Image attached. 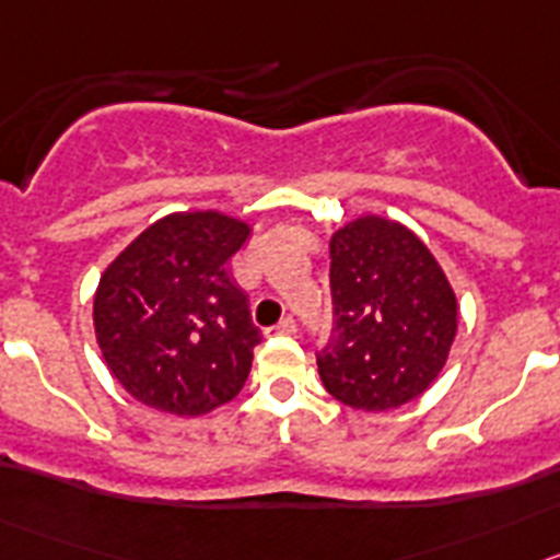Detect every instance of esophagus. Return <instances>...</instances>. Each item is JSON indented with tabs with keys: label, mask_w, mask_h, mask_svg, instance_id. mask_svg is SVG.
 <instances>
[{
	"label": "esophagus",
	"mask_w": 560,
	"mask_h": 560,
	"mask_svg": "<svg viewBox=\"0 0 560 560\" xmlns=\"http://www.w3.org/2000/svg\"><path fill=\"white\" fill-rule=\"evenodd\" d=\"M295 329H299V326H295V320H292V317H281L279 326H276V331H279V335H295Z\"/></svg>",
	"instance_id": "1"
}]
</instances>
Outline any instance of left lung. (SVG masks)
Listing matches in <instances>:
<instances>
[{
	"instance_id": "8db88e82",
	"label": "left lung",
	"mask_w": 560,
	"mask_h": 560,
	"mask_svg": "<svg viewBox=\"0 0 560 560\" xmlns=\"http://www.w3.org/2000/svg\"><path fill=\"white\" fill-rule=\"evenodd\" d=\"M335 329L317 354L326 390L346 407L387 412L418 399L450 360L457 295L405 223L360 214L331 234Z\"/></svg>"
}]
</instances>
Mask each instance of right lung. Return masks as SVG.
<instances>
[{
    "label": "right lung",
    "instance_id": "right-lung-1",
    "mask_svg": "<svg viewBox=\"0 0 560 560\" xmlns=\"http://www.w3.org/2000/svg\"><path fill=\"white\" fill-rule=\"evenodd\" d=\"M250 225L218 209L173 211L110 261L94 292V335L136 401L178 418L243 390L261 335L229 261Z\"/></svg>",
    "mask_w": 560,
    "mask_h": 560
}]
</instances>
